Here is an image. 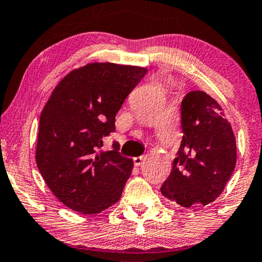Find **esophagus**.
I'll use <instances>...</instances> for the list:
<instances>
[{
    "instance_id": "1",
    "label": "esophagus",
    "mask_w": 262,
    "mask_h": 262,
    "mask_svg": "<svg viewBox=\"0 0 262 262\" xmlns=\"http://www.w3.org/2000/svg\"><path fill=\"white\" fill-rule=\"evenodd\" d=\"M145 160V156H138V157H134L133 161H134V166H140L143 161Z\"/></svg>"
}]
</instances>
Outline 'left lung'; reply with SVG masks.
Returning a JSON list of instances; mask_svg holds the SVG:
<instances>
[{
  "label": "left lung",
  "mask_w": 262,
  "mask_h": 262,
  "mask_svg": "<svg viewBox=\"0 0 262 262\" xmlns=\"http://www.w3.org/2000/svg\"><path fill=\"white\" fill-rule=\"evenodd\" d=\"M181 115L182 143L161 193L184 207L205 206L221 195L234 171L235 137L222 107L204 91L184 96Z\"/></svg>",
  "instance_id": "left-lung-1"
}]
</instances>
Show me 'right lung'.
<instances>
[{
    "label": "right lung",
    "mask_w": 262,
    "mask_h": 262,
    "mask_svg": "<svg viewBox=\"0 0 262 262\" xmlns=\"http://www.w3.org/2000/svg\"><path fill=\"white\" fill-rule=\"evenodd\" d=\"M147 73L137 66L88 63L57 84L40 116L36 165L57 199L71 210L94 215L121 199L133 160L99 151L115 132L123 101Z\"/></svg>",
    "instance_id": "obj_1"
}]
</instances>
